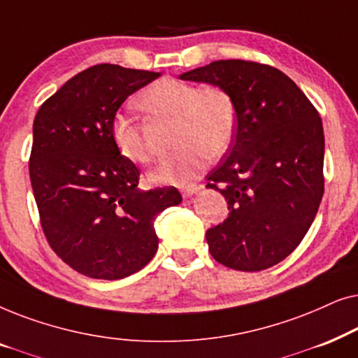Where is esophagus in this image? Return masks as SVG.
Here are the masks:
<instances>
[{
    "label": "esophagus",
    "instance_id": "esophagus-1",
    "mask_svg": "<svg viewBox=\"0 0 358 358\" xmlns=\"http://www.w3.org/2000/svg\"><path fill=\"white\" fill-rule=\"evenodd\" d=\"M199 190H200L199 185L192 184V185H185V187L180 189V194H182V197H184V199H189V197H192L194 194H197Z\"/></svg>",
    "mask_w": 358,
    "mask_h": 358
}]
</instances>
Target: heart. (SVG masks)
<instances>
[{
	"label": "heart",
	"instance_id": "heart-1",
	"mask_svg": "<svg viewBox=\"0 0 358 358\" xmlns=\"http://www.w3.org/2000/svg\"><path fill=\"white\" fill-rule=\"evenodd\" d=\"M136 104L153 117L174 119V151L151 171L156 185H185L202 173L207 158H220L231 146L238 129V106L218 85L163 78L140 92ZM110 136L119 153L135 164H148L153 153L143 124L122 112L112 117Z\"/></svg>",
	"mask_w": 358,
	"mask_h": 358
}]
</instances>
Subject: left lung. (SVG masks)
<instances>
[{"label":"left lung","mask_w":358,"mask_h":358,"mask_svg":"<svg viewBox=\"0 0 358 358\" xmlns=\"http://www.w3.org/2000/svg\"><path fill=\"white\" fill-rule=\"evenodd\" d=\"M180 80L223 86L238 106L228 153L207 176L227 199L229 217L207 229L213 259L234 271L259 272L295 251L324 192V131L316 107L277 68L218 60Z\"/></svg>","instance_id":"8db88e82"}]
</instances>
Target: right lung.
Listing matches in <instances>:
<instances>
[{
	"instance_id": "1",
	"label": "right lung",
	"mask_w": 358,
	"mask_h": 358,
	"mask_svg": "<svg viewBox=\"0 0 358 358\" xmlns=\"http://www.w3.org/2000/svg\"><path fill=\"white\" fill-rule=\"evenodd\" d=\"M159 73L91 66L48 97L34 119L29 174L53 252L91 278L138 272L158 249L156 215L182 202L176 187L138 189L140 169L117 151L110 122Z\"/></svg>"
}]
</instances>
